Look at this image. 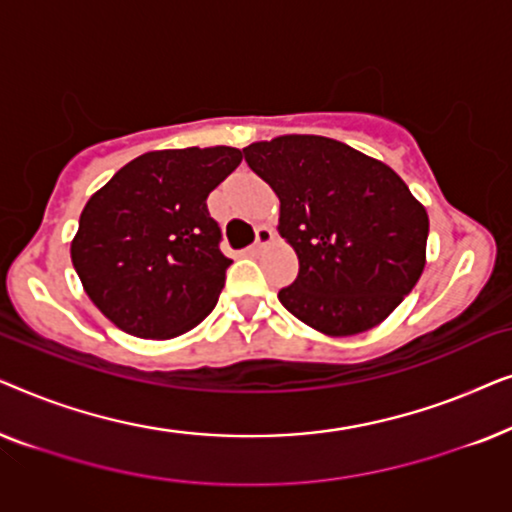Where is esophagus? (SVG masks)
<instances>
[{"label": "esophagus", "mask_w": 512, "mask_h": 512, "mask_svg": "<svg viewBox=\"0 0 512 512\" xmlns=\"http://www.w3.org/2000/svg\"><path fill=\"white\" fill-rule=\"evenodd\" d=\"M270 242H272V230L268 226H258L256 228V242L249 247V254H256V251L268 247Z\"/></svg>", "instance_id": "obj_1"}]
</instances>
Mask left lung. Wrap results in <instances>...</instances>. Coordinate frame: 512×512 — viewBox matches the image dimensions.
Instances as JSON below:
<instances>
[{
  "label": "left lung",
  "mask_w": 512,
  "mask_h": 512,
  "mask_svg": "<svg viewBox=\"0 0 512 512\" xmlns=\"http://www.w3.org/2000/svg\"><path fill=\"white\" fill-rule=\"evenodd\" d=\"M242 151L277 193L279 235L298 256L279 303L333 338L382 324L426 265L422 202L389 165L331 137L284 135Z\"/></svg>",
  "instance_id": "1"
}]
</instances>
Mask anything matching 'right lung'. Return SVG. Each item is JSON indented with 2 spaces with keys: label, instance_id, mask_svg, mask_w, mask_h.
Segmentation results:
<instances>
[{
  "label": "right lung",
  "instance_id": "add662e5",
  "mask_svg": "<svg viewBox=\"0 0 512 512\" xmlns=\"http://www.w3.org/2000/svg\"><path fill=\"white\" fill-rule=\"evenodd\" d=\"M242 163L233 146L149 151L83 207L72 263L88 298L121 331L170 340L214 310L233 263L207 195Z\"/></svg>",
  "mask_w": 512,
  "mask_h": 512
}]
</instances>
